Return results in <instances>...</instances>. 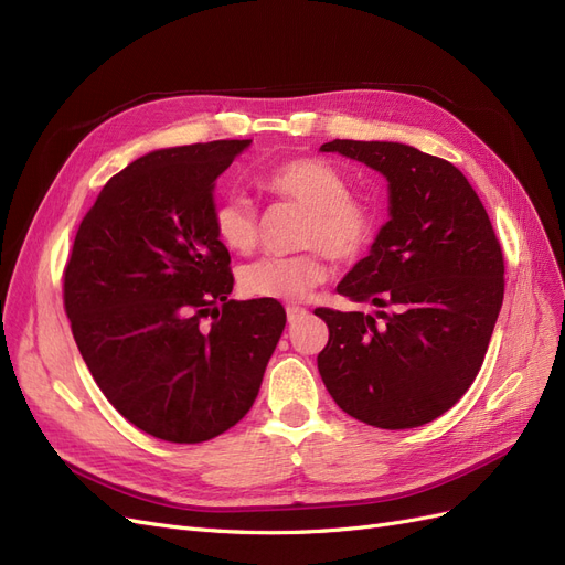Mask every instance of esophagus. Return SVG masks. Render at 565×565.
<instances>
[{"label": "esophagus", "mask_w": 565, "mask_h": 565, "mask_svg": "<svg viewBox=\"0 0 565 565\" xmlns=\"http://www.w3.org/2000/svg\"><path fill=\"white\" fill-rule=\"evenodd\" d=\"M302 315H305V309H302V307H298V305H288V307H286L288 323H296L298 319H302Z\"/></svg>", "instance_id": "esophagus-1"}]
</instances>
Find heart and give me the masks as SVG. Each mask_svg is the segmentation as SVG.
I'll use <instances>...</instances> for the list:
<instances>
[{
	"label": "heart",
	"mask_w": 565,
	"mask_h": 565,
	"mask_svg": "<svg viewBox=\"0 0 565 565\" xmlns=\"http://www.w3.org/2000/svg\"><path fill=\"white\" fill-rule=\"evenodd\" d=\"M260 185L265 192L307 209L300 244L294 256H265L242 269V290L250 298L296 302L305 300L329 277L326 258L352 263L371 248L377 215L366 199L350 194V180L329 161L315 157L288 159L269 169ZM211 225L217 242L236 253L258 244V213L246 196L227 194L213 206Z\"/></svg>",
	"instance_id": "heart-1"
}]
</instances>
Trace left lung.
I'll return each mask as SVG.
<instances>
[{"label":"left lung","instance_id":"1","mask_svg":"<svg viewBox=\"0 0 565 565\" xmlns=\"http://www.w3.org/2000/svg\"><path fill=\"white\" fill-rule=\"evenodd\" d=\"M323 152L390 180L392 221L338 286L375 317L317 307V366L333 402L380 429L427 425L481 371L504 298V256L475 188L450 161L402 142L333 140Z\"/></svg>","mask_w":565,"mask_h":565}]
</instances>
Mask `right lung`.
Segmentation results:
<instances>
[{"label":"right lung","instance_id":"right-lung-1","mask_svg":"<svg viewBox=\"0 0 565 565\" xmlns=\"http://www.w3.org/2000/svg\"><path fill=\"white\" fill-rule=\"evenodd\" d=\"M250 140L157 150L107 180L79 223L63 305L96 385L126 420L202 444L248 413L286 326L277 300H230L213 183Z\"/></svg>","mask_w":565,"mask_h":565}]
</instances>
